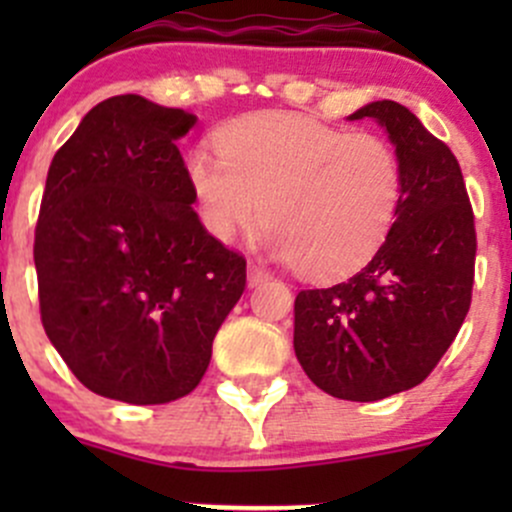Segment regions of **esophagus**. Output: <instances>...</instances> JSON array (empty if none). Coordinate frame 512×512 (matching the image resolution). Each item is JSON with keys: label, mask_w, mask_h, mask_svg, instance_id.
<instances>
[{"label": "esophagus", "mask_w": 512, "mask_h": 512, "mask_svg": "<svg viewBox=\"0 0 512 512\" xmlns=\"http://www.w3.org/2000/svg\"><path fill=\"white\" fill-rule=\"evenodd\" d=\"M267 280H270V272H267L265 267L255 265V262H250V265H247V282H250V287L262 285V282H267Z\"/></svg>", "instance_id": "1"}]
</instances>
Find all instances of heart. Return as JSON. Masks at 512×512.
Returning a JSON list of instances; mask_svg holds the SVG:
<instances>
[{
	"instance_id": "heart-1",
	"label": "heart",
	"mask_w": 512,
	"mask_h": 512,
	"mask_svg": "<svg viewBox=\"0 0 512 512\" xmlns=\"http://www.w3.org/2000/svg\"><path fill=\"white\" fill-rule=\"evenodd\" d=\"M213 148H193L185 178L205 230L232 240L265 203V240L317 280L364 267L399 218L404 165L386 138L294 113L225 123Z\"/></svg>"
}]
</instances>
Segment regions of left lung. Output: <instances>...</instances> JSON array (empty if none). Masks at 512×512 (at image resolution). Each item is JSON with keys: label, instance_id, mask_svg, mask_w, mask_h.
<instances>
[{"label": "left lung", "instance_id": "left-lung-1", "mask_svg": "<svg viewBox=\"0 0 512 512\" xmlns=\"http://www.w3.org/2000/svg\"><path fill=\"white\" fill-rule=\"evenodd\" d=\"M352 121L376 118L404 165L399 218L369 265L294 299V354L329 396L379 401L421 384L471 309L476 223L451 148L396 101H374Z\"/></svg>", "mask_w": 512, "mask_h": 512}]
</instances>
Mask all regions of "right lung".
<instances>
[{"label": "right lung", "mask_w": 512, "mask_h": 512, "mask_svg": "<svg viewBox=\"0 0 512 512\" xmlns=\"http://www.w3.org/2000/svg\"><path fill=\"white\" fill-rule=\"evenodd\" d=\"M195 121L136 94L106 98L49 165L34 232L41 324L106 399L190 394L245 289V257L193 210L175 141Z\"/></svg>", "instance_id": "add662e5"}]
</instances>
